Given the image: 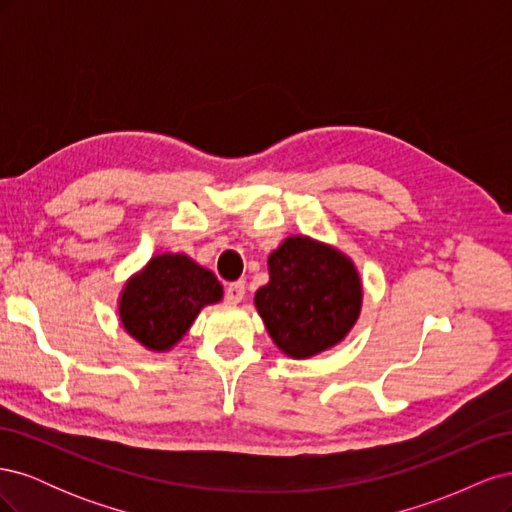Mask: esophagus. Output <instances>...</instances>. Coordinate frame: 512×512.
I'll use <instances>...</instances> for the list:
<instances>
[{
	"label": "esophagus",
	"mask_w": 512,
	"mask_h": 512,
	"mask_svg": "<svg viewBox=\"0 0 512 512\" xmlns=\"http://www.w3.org/2000/svg\"><path fill=\"white\" fill-rule=\"evenodd\" d=\"M243 294H245V282H243V280L230 282V284L226 286V290H224V297H226V301H230V303H239V301L243 299Z\"/></svg>",
	"instance_id": "obj_1"
}]
</instances>
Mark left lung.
Returning a JSON list of instances; mask_svg holds the SVG:
<instances>
[{
  "instance_id": "1",
  "label": "left lung",
  "mask_w": 512,
  "mask_h": 512,
  "mask_svg": "<svg viewBox=\"0 0 512 512\" xmlns=\"http://www.w3.org/2000/svg\"><path fill=\"white\" fill-rule=\"evenodd\" d=\"M269 275L256 292L258 314L277 348L294 359L342 342L359 318V273L333 247L290 237L269 256Z\"/></svg>"
}]
</instances>
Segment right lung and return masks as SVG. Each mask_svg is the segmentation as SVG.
<instances>
[{"mask_svg":"<svg viewBox=\"0 0 512 512\" xmlns=\"http://www.w3.org/2000/svg\"><path fill=\"white\" fill-rule=\"evenodd\" d=\"M222 299V286L211 271L188 256L153 258L121 294L119 314L126 331L151 350H168L198 316Z\"/></svg>","mask_w":512,"mask_h":512,"instance_id":"right-lung-1","label":"right lung"}]
</instances>
